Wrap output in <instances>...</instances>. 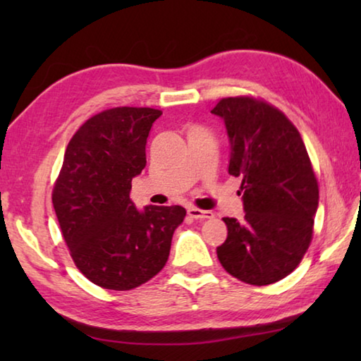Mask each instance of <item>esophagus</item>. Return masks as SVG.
Returning a JSON list of instances; mask_svg holds the SVG:
<instances>
[{
	"label": "esophagus",
	"instance_id": "1",
	"mask_svg": "<svg viewBox=\"0 0 361 361\" xmlns=\"http://www.w3.org/2000/svg\"><path fill=\"white\" fill-rule=\"evenodd\" d=\"M188 215L194 218V219H207V218H213V213L209 210H200L195 209V207H189L188 209Z\"/></svg>",
	"mask_w": 361,
	"mask_h": 361
}]
</instances>
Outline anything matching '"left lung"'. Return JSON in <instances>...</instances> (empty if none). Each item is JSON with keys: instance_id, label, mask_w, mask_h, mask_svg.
Listing matches in <instances>:
<instances>
[{"instance_id": "left-lung-1", "label": "left lung", "mask_w": 361, "mask_h": 361, "mask_svg": "<svg viewBox=\"0 0 361 361\" xmlns=\"http://www.w3.org/2000/svg\"><path fill=\"white\" fill-rule=\"evenodd\" d=\"M224 121L229 175L242 178V221L223 218L228 239L216 248L231 276L250 285L285 279L312 240L319 185L302 138L277 108L250 97L212 109Z\"/></svg>"}]
</instances>
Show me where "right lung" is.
<instances>
[{
	"instance_id": "right-lung-1",
	"label": "right lung",
	"mask_w": 361,
	"mask_h": 361,
	"mask_svg": "<svg viewBox=\"0 0 361 361\" xmlns=\"http://www.w3.org/2000/svg\"><path fill=\"white\" fill-rule=\"evenodd\" d=\"M162 111L111 108L92 116L66 146L54 210L76 267L106 290H132L166 266L186 210L130 200L146 166V140Z\"/></svg>"
}]
</instances>
